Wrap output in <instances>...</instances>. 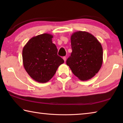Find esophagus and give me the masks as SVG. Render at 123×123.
<instances>
[{
	"mask_svg": "<svg viewBox=\"0 0 123 123\" xmlns=\"http://www.w3.org/2000/svg\"><path fill=\"white\" fill-rule=\"evenodd\" d=\"M63 60L64 61V62H65L66 61V56L63 57Z\"/></svg>",
	"mask_w": 123,
	"mask_h": 123,
	"instance_id": "34e87169",
	"label": "esophagus"
}]
</instances>
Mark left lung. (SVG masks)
<instances>
[{"label": "left lung", "mask_w": 123, "mask_h": 123, "mask_svg": "<svg viewBox=\"0 0 123 123\" xmlns=\"http://www.w3.org/2000/svg\"><path fill=\"white\" fill-rule=\"evenodd\" d=\"M70 39L72 52L66 64L80 80H89L98 73L103 64L101 43L93 35L81 31L74 32Z\"/></svg>", "instance_id": "left-lung-1"}]
</instances>
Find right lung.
Wrapping results in <instances>:
<instances>
[{
    "instance_id": "add662e5",
    "label": "right lung",
    "mask_w": 123,
    "mask_h": 123,
    "mask_svg": "<svg viewBox=\"0 0 123 123\" xmlns=\"http://www.w3.org/2000/svg\"><path fill=\"white\" fill-rule=\"evenodd\" d=\"M53 35L43 34L32 37L22 51L25 69L34 80L45 83L55 75L64 60L57 55V49L52 42Z\"/></svg>"
}]
</instances>
